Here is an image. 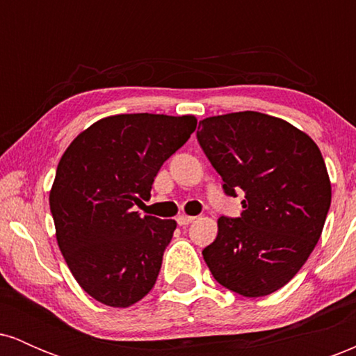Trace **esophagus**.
Listing matches in <instances>:
<instances>
[{"instance_id": "esophagus-1", "label": "esophagus", "mask_w": 356, "mask_h": 356, "mask_svg": "<svg viewBox=\"0 0 356 356\" xmlns=\"http://www.w3.org/2000/svg\"><path fill=\"white\" fill-rule=\"evenodd\" d=\"M195 218H192V216H179L177 218V224L179 226H189L191 222H194Z\"/></svg>"}]
</instances>
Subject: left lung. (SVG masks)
<instances>
[{
    "label": "left lung",
    "instance_id": "8db88e82",
    "mask_svg": "<svg viewBox=\"0 0 356 356\" xmlns=\"http://www.w3.org/2000/svg\"><path fill=\"white\" fill-rule=\"evenodd\" d=\"M197 140L224 192L244 194L239 218L218 219L204 261L224 288L271 295L300 271L325 226L332 184L320 149L288 122L251 110L204 118Z\"/></svg>",
    "mask_w": 356,
    "mask_h": 356
}]
</instances>
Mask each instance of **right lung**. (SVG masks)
I'll use <instances>...</instances> for the list:
<instances>
[{
    "instance_id": "right-lung-1",
    "label": "right lung",
    "mask_w": 356,
    "mask_h": 356,
    "mask_svg": "<svg viewBox=\"0 0 356 356\" xmlns=\"http://www.w3.org/2000/svg\"><path fill=\"white\" fill-rule=\"evenodd\" d=\"M195 125L192 115L105 117L61 155L50 191L56 241L76 283L100 303L127 308L154 288L177 222L140 218L134 206L150 197Z\"/></svg>"
}]
</instances>
